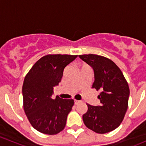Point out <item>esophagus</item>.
<instances>
[{
	"label": "esophagus",
	"instance_id": "esophagus-1",
	"mask_svg": "<svg viewBox=\"0 0 146 146\" xmlns=\"http://www.w3.org/2000/svg\"><path fill=\"white\" fill-rule=\"evenodd\" d=\"M80 102V101L76 100H74V103H75V104H78L79 102Z\"/></svg>",
	"mask_w": 146,
	"mask_h": 146
}]
</instances>
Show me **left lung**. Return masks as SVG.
Instances as JSON below:
<instances>
[{"mask_svg":"<svg viewBox=\"0 0 146 146\" xmlns=\"http://www.w3.org/2000/svg\"><path fill=\"white\" fill-rule=\"evenodd\" d=\"M92 67L94 82L92 88L100 91V105H88L82 115L84 123L98 133H106L121 124L128 109L129 88L121 70L112 61L95 54L79 55Z\"/></svg>","mask_w":146,"mask_h":146,"instance_id":"8db88e82","label":"left lung"}]
</instances>
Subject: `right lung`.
Here are the masks:
<instances>
[{
    "mask_svg": "<svg viewBox=\"0 0 146 146\" xmlns=\"http://www.w3.org/2000/svg\"><path fill=\"white\" fill-rule=\"evenodd\" d=\"M77 55L48 54L38 60L25 76L23 85V107L31 125L44 134L54 135L66 126L73 100L53 99L54 88L61 81L66 66Z\"/></svg>",
    "mask_w": 146,
    "mask_h": 146,
    "instance_id": "obj_1",
    "label": "right lung"
}]
</instances>
